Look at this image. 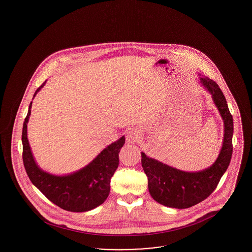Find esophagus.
Here are the masks:
<instances>
[{"label": "esophagus", "instance_id": "esophagus-1", "mask_svg": "<svg viewBox=\"0 0 252 252\" xmlns=\"http://www.w3.org/2000/svg\"><path fill=\"white\" fill-rule=\"evenodd\" d=\"M141 139V131L140 129L138 128H131L127 131L126 134V142L132 144V143H135V142H138L140 141Z\"/></svg>", "mask_w": 252, "mask_h": 252}]
</instances>
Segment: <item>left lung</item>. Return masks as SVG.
<instances>
[{
	"label": "left lung",
	"instance_id": "left-lung-1",
	"mask_svg": "<svg viewBox=\"0 0 252 252\" xmlns=\"http://www.w3.org/2000/svg\"><path fill=\"white\" fill-rule=\"evenodd\" d=\"M198 81L211 94L224 122V139L216 161L198 172H185L169 166L142 152V166L148 178V190L154 200L176 209H186L203 201L216 190L227 171L232 155L233 119L226 98L214 80L198 74Z\"/></svg>",
	"mask_w": 252,
	"mask_h": 252
}]
</instances>
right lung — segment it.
Instances as JSON below:
<instances>
[{
	"label": "right lung",
	"instance_id": "1",
	"mask_svg": "<svg viewBox=\"0 0 252 252\" xmlns=\"http://www.w3.org/2000/svg\"><path fill=\"white\" fill-rule=\"evenodd\" d=\"M45 83L36 90L34 97ZM31 108L32 102L24 119L22 135L24 168L31 182L50 201L69 212H88L104 203L110 191V179L119 165V153L125 144V136L104 148L85 167L68 175H53L39 168L31 151L27 139Z\"/></svg>",
	"mask_w": 252,
	"mask_h": 252
}]
</instances>
